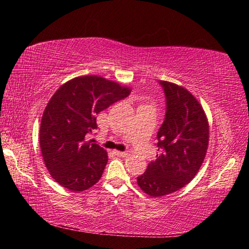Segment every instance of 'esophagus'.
I'll use <instances>...</instances> for the list:
<instances>
[{
    "instance_id": "34e87169",
    "label": "esophagus",
    "mask_w": 249,
    "mask_h": 249,
    "mask_svg": "<svg viewBox=\"0 0 249 249\" xmlns=\"http://www.w3.org/2000/svg\"><path fill=\"white\" fill-rule=\"evenodd\" d=\"M114 154L116 156H119V157H126V156L128 155L126 151H119V150H114Z\"/></svg>"
}]
</instances>
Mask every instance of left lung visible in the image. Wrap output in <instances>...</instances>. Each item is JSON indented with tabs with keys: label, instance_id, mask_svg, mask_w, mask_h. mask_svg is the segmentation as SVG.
Wrapping results in <instances>:
<instances>
[{
	"label": "left lung",
	"instance_id": "obj_1",
	"mask_svg": "<svg viewBox=\"0 0 249 249\" xmlns=\"http://www.w3.org/2000/svg\"><path fill=\"white\" fill-rule=\"evenodd\" d=\"M166 98V114L157 133L159 153L137 183L147 195L162 196L178 191L195 178L209 145V123L190 92L159 81Z\"/></svg>",
	"mask_w": 249,
	"mask_h": 249
}]
</instances>
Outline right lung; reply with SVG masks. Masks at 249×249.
I'll list each match as a JSON object with an SVG mask.
<instances>
[{
    "label": "right lung",
    "instance_id": "1",
    "mask_svg": "<svg viewBox=\"0 0 249 249\" xmlns=\"http://www.w3.org/2000/svg\"><path fill=\"white\" fill-rule=\"evenodd\" d=\"M128 88L98 75L77 77L59 88L41 117L39 144L53 178L68 190L84 191L102 177L107 154L86 142L96 115L129 94Z\"/></svg>",
    "mask_w": 249,
    "mask_h": 249
}]
</instances>
